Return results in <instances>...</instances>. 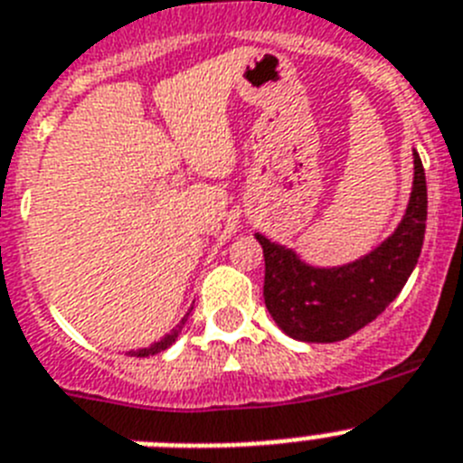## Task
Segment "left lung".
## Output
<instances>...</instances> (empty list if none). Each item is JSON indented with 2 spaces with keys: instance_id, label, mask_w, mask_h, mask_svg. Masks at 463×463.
<instances>
[{
  "instance_id": "8db88e82",
  "label": "left lung",
  "mask_w": 463,
  "mask_h": 463,
  "mask_svg": "<svg viewBox=\"0 0 463 463\" xmlns=\"http://www.w3.org/2000/svg\"><path fill=\"white\" fill-rule=\"evenodd\" d=\"M412 192L406 215L387 241L362 260L334 269L308 267L297 252L255 234L264 250V304L288 336L336 343L373 322L399 297L422 252L427 178L412 150Z\"/></svg>"
}]
</instances>
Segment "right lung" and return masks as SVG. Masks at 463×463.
<instances>
[{
    "instance_id": "right-lung-1",
    "label": "right lung",
    "mask_w": 463,
    "mask_h": 463,
    "mask_svg": "<svg viewBox=\"0 0 463 463\" xmlns=\"http://www.w3.org/2000/svg\"><path fill=\"white\" fill-rule=\"evenodd\" d=\"M187 315H190V313H187ZM187 315L181 320V325H175V329L171 331V334H166V336L162 338V341L153 343V345H150V347H143V350H137V353H129V354H137V357H148V354H157V353H162V350H166V347H169V345H174L175 338H178V334H181L183 326H185Z\"/></svg>"
}]
</instances>
